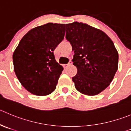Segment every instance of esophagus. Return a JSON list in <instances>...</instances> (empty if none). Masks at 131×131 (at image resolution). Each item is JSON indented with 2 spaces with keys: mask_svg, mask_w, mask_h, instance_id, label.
Segmentation results:
<instances>
[{
  "mask_svg": "<svg viewBox=\"0 0 131 131\" xmlns=\"http://www.w3.org/2000/svg\"><path fill=\"white\" fill-rule=\"evenodd\" d=\"M71 64H72V62H71V61H70V62H69V63H68V64L63 65V68H64V69H66V68H67L68 66H70V65H71Z\"/></svg>",
  "mask_w": 131,
  "mask_h": 131,
  "instance_id": "1",
  "label": "esophagus"
}]
</instances>
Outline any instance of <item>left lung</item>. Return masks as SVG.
<instances>
[{
	"label": "left lung",
	"instance_id": "8db88e82",
	"mask_svg": "<svg viewBox=\"0 0 131 131\" xmlns=\"http://www.w3.org/2000/svg\"><path fill=\"white\" fill-rule=\"evenodd\" d=\"M66 38L72 46L77 73L72 78L77 90L88 96L106 89L118 69V53L112 40L100 29L82 22L66 24Z\"/></svg>",
	"mask_w": 131,
	"mask_h": 131
}]
</instances>
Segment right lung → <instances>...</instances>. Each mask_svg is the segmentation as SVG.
Segmentation results:
<instances>
[{
	"instance_id": "add662e5",
	"label": "right lung",
	"mask_w": 131,
	"mask_h": 131,
	"mask_svg": "<svg viewBox=\"0 0 131 131\" xmlns=\"http://www.w3.org/2000/svg\"><path fill=\"white\" fill-rule=\"evenodd\" d=\"M64 35V24L49 22L31 29L20 41L13 54L14 71L31 94L46 96L55 90L63 68L53 51Z\"/></svg>"
}]
</instances>
